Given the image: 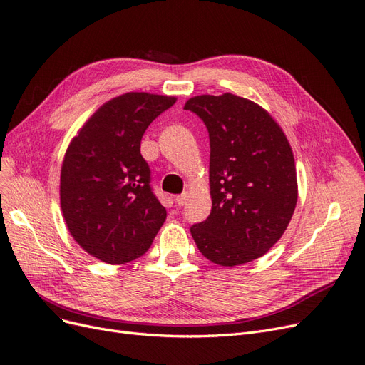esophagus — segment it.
<instances>
[{
  "label": "esophagus",
  "instance_id": "obj_1",
  "mask_svg": "<svg viewBox=\"0 0 365 365\" xmlns=\"http://www.w3.org/2000/svg\"><path fill=\"white\" fill-rule=\"evenodd\" d=\"M174 201H175V205H178V206H183L186 203V195H183V194L178 195L174 198Z\"/></svg>",
  "mask_w": 365,
  "mask_h": 365
}]
</instances>
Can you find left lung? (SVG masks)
Wrapping results in <instances>:
<instances>
[{"label": "left lung", "instance_id": "obj_1", "mask_svg": "<svg viewBox=\"0 0 365 365\" xmlns=\"http://www.w3.org/2000/svg\"><path fill=\"white\" fill-rule=\"evenodd\" d=\"M210 141L212 210L191 227L200 252L221 266L262 257L286 232L298 201V183L284 132L262 106L225 93L195 96Z\"/></svg>", "mask_w": 365, "mask_h": 365}]
</instances>
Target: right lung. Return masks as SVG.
Here are the masks:
<instances>
[{
    "label": "right lung",
    "mask_w": 365,
    "mask_h": 365,
    "mask_svg": "<svg viewBox=\"0 0 365 365\" xmlns=\"http://www.w3.org/2000/svg\"><path fill=\"white\" fill-rule=\"evenodd\" d=\"M175 102L150 93H126L102 105L72 140L60 179L63 217L93 257L125 264L150 248L167 218L141 156L148 125Z\"/></svg>",
    "instance_id": "1"
}]
</instances>
